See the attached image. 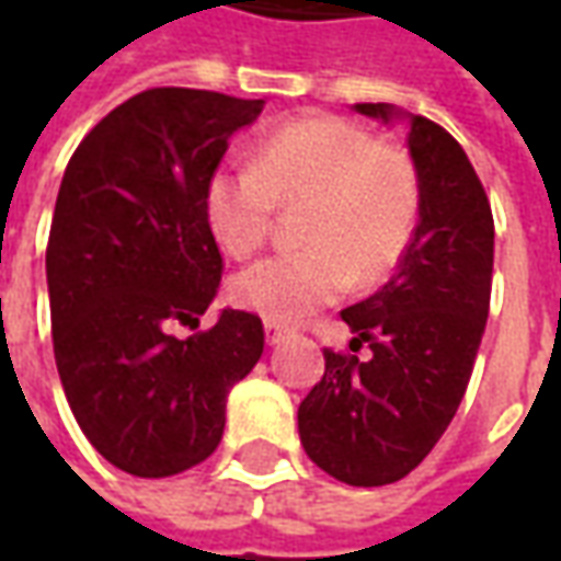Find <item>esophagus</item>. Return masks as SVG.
I'll return each mask as SVG.
<instances>
[{
  "instance_id": "34e87169",
  "label": "esophagus",
  "mask_w": 561,
  "mask_h": 561,
  "mask_svg": "<svg viewBox=\"0 0 561 561\" xmlns=\"http://www.w3.org/2000/svg\"><path fill=\"white\" fill-rule=\"evenodd\" d=\"M264 336H267V345H279L288 336V330L276 324V321H264Z\"/></svg>"
}]
</instances>
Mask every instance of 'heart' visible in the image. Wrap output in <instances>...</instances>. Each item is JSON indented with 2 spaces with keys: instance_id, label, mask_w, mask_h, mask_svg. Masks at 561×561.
<instances>
[{
  "instance_id": "obj_1",
  "label": "heart",
  "mask_w": 561,
  "mask_h": 561,
  "mask_svg": "<svg viewBox=\"0 0 561 561\" xmlns=\"http://www.w3.org/2000/svg\"><path fill=\"white\" fill-rule=\"evenodd\" d=\"M279 204H306V245L240 270L237 304L276 324H300L357 282L369 288L409 249L421 183L412 159L342 116H312L270 131L252 164L209 176L204 209L213 237L233 257L267 243Z\"/></svg>"
}]
</instances>
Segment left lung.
<instances>
[{
  "mask_svg": "<svg viewBox=\"0 0 561 561\" xmlns=\"http://www.w3.org/2000/svg\"><path fill=\"white\" fill-rule=\"evenodd\" d=\"M390 123L393 104H354ZM421 219L400 267L373 297L342 309L352 352L324 348V376L297 409L318 469L352 486H385L417 469L454 421L481 348L493 288V209L469 156L445 128L409 114ZM374 352L360 362L354 351Z\"/></svg>",
  "mask_w": 561,
  "mask_h": 561,
  "instance_id": "left-lung-1",
  "label": "left lung"
}]
</instances>
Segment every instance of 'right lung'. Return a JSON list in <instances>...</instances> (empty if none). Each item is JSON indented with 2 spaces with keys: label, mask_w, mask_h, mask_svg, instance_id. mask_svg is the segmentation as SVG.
<instances>
[{
  "label": "right lung",
  "mask_w": 561,
  "mask_h": 561,
  "mask_svg": "<svg viewBox=\"0 0 561 561\" xmlns=\"http://www.w3.org/2000/svg\"><path fill=\"white\" fill-rule=\"evenodd\" d=\"M264 99L156 87L68 161L47 240L54 354L90 445L116 469L171 478L219 447L228 390L264 352L252 312L201 316L221 282L204 195L228 138ZM176 323L195 329L173 337Z\"/></svg>",
  "instance_id": "obj_1"
}]
</instances>
